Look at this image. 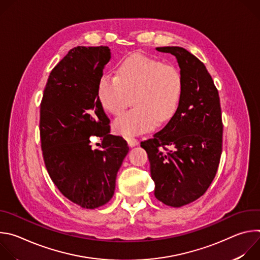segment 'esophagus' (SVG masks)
<instances>
[{"label": "esophagus", "mask_w": 260, "mask_h": 260, "mask_svg": "<svg viewBox=\"0 0 260 260\" xmlns=\"http://www.w3.org/2000/svg\"><path fill=\"white\" fill-rule=\"evenodd\" d=\"M126 141H127V144H128L129 147H135V146H137L139 144V141L137 139H135V138H132V137L126 138Z\"/></svg>", "instance_id": "34e87169"}]
</instances>
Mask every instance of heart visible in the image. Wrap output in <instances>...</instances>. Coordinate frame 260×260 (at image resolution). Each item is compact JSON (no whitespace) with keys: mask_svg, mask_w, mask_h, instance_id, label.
<instances>
[{"mask_svg":"<svg viewBox=\"0 0 260 260\" xmlns=\"http://www.w3.org/2000/svg\"><path fill=\"white\" fill-rule=\"evenodd\" d=\"M182 93V77L173 66L133 54L119 66L118 76L106 73L100 78L98 95L102 106L119 115L131 103L135 109L114 121V129L125 137L148 132L176 113Z\"/></svg>","mask_w":260,"mask_h":260,"instance_id":"obj_1","label":"heart"}]
</instances>
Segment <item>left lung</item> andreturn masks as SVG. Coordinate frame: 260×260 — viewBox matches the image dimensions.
Returning <instances> with one entry per match:
<instances>
[{"instance_id": "8db88e82", "label": "left lung", "mask_w": 260, "mask_h": 260, "mask_svg": "<svg viewBox=\"0 0 260 260\" xmlns=\"http://www.w3.org/2000/svg\"><path fill=\"white\" fill-rule=\"evenodd\" d=\"M156 50L176 57L182 93L174 116L153 139L141 142V147L149 158L155 198L179 208L201 198L217 173L223 132L220 99L198 57L178 46Z\"/></svg>"}]
</instances>
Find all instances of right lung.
Wrapping results in <instances>:
<instances>
[{"label": "right lung", "mask_w": 260, "mask_h": 260, "mask_svg": "<svg viewBox=\"0 0 260 260\" xmlns=\"http://www.w3.org/2000/svg\"><path fill=\"white\" fill-rule=\"evenodd\" d=\"M111 58L107 46H77L51 71L40 110V136L47 172L58 190L84 209L112 199L117 173L129 148L110 135L109 118L98 95L103 70ZM103 138L93 151L90 137Z\"/></svg>", "instance_id": "right-lung-1"}]
</instances>
